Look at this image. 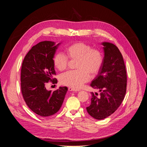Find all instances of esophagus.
Listing matches in <instances>:
<instances>
[{
    "instance_id": "obj_1",
    "label": "esophagus",
    "mask_w": 147,
    "mask_h": 147,
    "mask_svg": "<svg viewBox=\"0 0 147 147\" xmlns=\"http://www.w3.org/2000/svg\"><path fill=\"white\" fill-rule=\"evenodd\" d=\"M68 90H69V91H74V92H79V91L80 90V89H76V88H71V87L68 88Z\"/></svg>"
}]
</instances>
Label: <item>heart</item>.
Masks as SVG:
<instances>
[{
  "label": "heart",
  "mask_w": 147,
  "mask_h": 147,
  "mask_svg": "<svg viewBox=\"0 0 147 147\" xmlns=\"http://www.w3.org/2000/svg\"><path fill=\"white\" fill-rule=\"evenodd\" d=\"M66 55L71 59H78L76 68L78 69L62 74L61 83L73 88H80L90 79V74H96L102 63V55L98 49H92L91 46L82 42L75 43L65 49ZM54 66L60 71L67 68L68 59L64 53L58 52L53 57Z\"/></svg>",
  "instance_id": "1"
}]
</instances>
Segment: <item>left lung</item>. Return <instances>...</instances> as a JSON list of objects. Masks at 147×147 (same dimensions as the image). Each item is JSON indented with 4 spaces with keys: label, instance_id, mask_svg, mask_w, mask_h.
Here are the masks:
<instances>
[{
    "label": "left lung",
    "instance_id": "8db88e82",
    "mask_svg": "<svg viewBox=\"0 0 147 147\" xmlns=\"http://www.w3.org/2000/svg\"><path fill=\"white\" fill-rule=\"evenodd\" d=\"M104 57L96 78L90 86L100 94L90 92L91 103L86 107L89 114L102 120L114 113L124 99L126 92L127 75L124 60L119 49L113 43L104 42Z\"/></svg>",
    "mask_w": 147,
    "mask_h": 147
}]
</instances>
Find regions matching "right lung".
<instances>
[{"label":"right lung","mask_w":147,"mask_h":147,"mask_svg":"<svg viewBox=\"0 0 147 147\" xmlns=\"http://www.w3.org/2000/svg\"><path fill=\"white\" fill-rule=\"evenodd\" d=\"M60 42H40L32 48L23 60L21 71L22 94L29 109L42 117L51 116L57 113L62 105L68 88L59 87L55 91L46 88L49 81L57 80L53 58ZM54 81H53V80Z\"/></svg>","instance_id":"add662e5"}]
</instances>
